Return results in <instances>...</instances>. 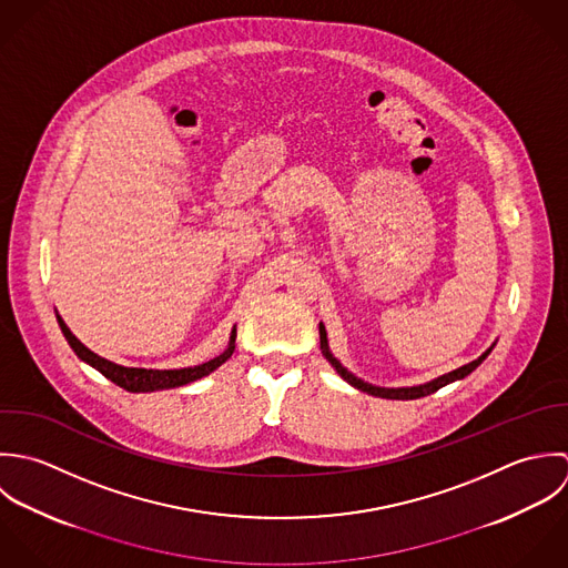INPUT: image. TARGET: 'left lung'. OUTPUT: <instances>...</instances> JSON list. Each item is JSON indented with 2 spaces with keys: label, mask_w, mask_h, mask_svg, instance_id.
<instances>
[{
  "label": "left lung",
  "mask_w": 568,
  "mask_h": 568,
  "mask_svg": "<svg viewBox=\"0 0 568 568\" xmlns=\"http://www.w3.org/2000/svg\"><path fill=\"white\" fill-rule=\"evenodd\" d=\"M318 329H321V348H323V355H325V357L329 359V364L338 371V375H341L342 379L348 382L351 386H355V388L362 390V393H368V395H375V397H384V399H419V397H426V395H430V393L444 388L446 384H453L456 379H463L465 375H469V373L491 353V348H494V344H491L478 359H474V362H469V364H465V366H460V368H456V371H450V373H446V375H442V377H437V379H433V382H426V384H419V386H406V388H384V386H373V384H368V382L355 377L353 373H348V371L342 366L341 359H336L334 353L329 351L327 332H325V325H323V323H321Z\"/></svg>",
  "instance_id": "left-lung-1"
}]
</instances>
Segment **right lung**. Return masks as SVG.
I'll use <instances>...</instances> for the list:
<instances>
[{
	"instance_id": "right-lung-1",
	"label": "right lung",
	"mask_w": 568,
	"mask_h": 568,
	"mask_svg": "<svg viewBox=\"0 0 568 568\" xmlns=\"http://www.w3.org/2000/svg\"><path fill=\"white\" fill-rule=\"evenodd\" d=\"M57 321H59V327H61L65 341L72 346V351L83 362L94 366L99 373H103L108 379H112L114 384H118L124 390H129V393H153V390H164V388H178V386H184V384H191L195 379H202V377L211 375L215 368H220L227 357L232 355L234 338H236V329H232L226 351L222 355L204 362V364H197V366L169 368V371L166 368L164 371H158V368H133V366H122V364H115V362H110V359L97 355L94 351H90L83 342L79 341L68 329V325L63 323V318L59 314H57Z\"/></svg>"
}]
</instances>
